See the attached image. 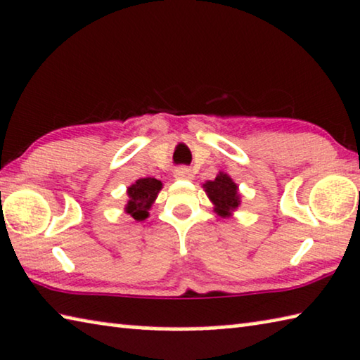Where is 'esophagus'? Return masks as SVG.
<instances>
[{"mask_svg": "<svg viewBox=\"0 0 360 360\" xmlns=\"http://www.w3.org/2000/svg\"><path fill=\"white\" fill-rule=\"evenodd\" d=\"M174 178L176 179H193V173L191 168L187 167H179L174 169Z\"/></svg>", "mask_w": 360, "mask_h": 360, "instance_id": "1", "label": "esophagus"}]
</instances>
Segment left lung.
I'll use <instances>...</instances> for the list:
<instances>
[{"mask_svg": "<svg viewBox=\"0 0 360 360\" xmlns=\"http://www.w3.org/2000/svg\"><path fill=\"white\" fill-rule=\"evenodd\" d=\"M202 187L210 202L213 203L214 213L221 218H231L233 211L240 207L242 195L238 186L224 171H219L213 181H207Z\"/></svg>", "mask_w": 360, "mask_h": 360, "instance_id": "1", "label": "left lung"}]
</instances>
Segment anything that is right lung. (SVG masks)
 <instances>
[{
	"label": "right lung",
	"mask_w": 360,
	"mask_h": 360,
	"mask_svg": "<svg viewBox=\"0 0 360 360\" xmlns=\"http://www.w3.org/2000/svg\"><path fill=\"white\" fill-rule=\"evenodd\" d=\"M162 187V181L155 178H141L133 182L127 189L128 198L124 205V213L136 221H146L149 218V211L155 203Z\"/></svg>",
	"instance_id": "add662e5"
}]
</instances>
